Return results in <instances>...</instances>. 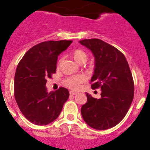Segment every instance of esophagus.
Masks as SVG:
<instances>
[{
	"mask_svg": "<svg viewBox=\"0 0 150 150\" xmlns=\"http://www.w3.org/2000/svg\"><path fill=\"white\" fill-rule=\"evenodd\" d=\"M77 93H78V92H75V91H70V92H69V94L72 95V96H74V95H76Z\"/></svg>",
	"mask_w": 150,
	"mask_h": 150,
	"instance_id": "1",
	"label": "esophagus"
}]
</instances>
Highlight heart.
<instances>
[{
    "instance_id": "obj_1",
    "label": "heart",
    "mask_w": 150,
    "mask_h": 150,
    "mask_svg": "<svg viewBox=\"0 0 150 150\" xmlns=\"http://www.w3.org/2000/svg\"><path fill=\"white\" fill-rule=\"evenodd\" d=\"M72 56L75 61L80 63L82 61H86L87 55L86 52L81 50H75L72 52ZM86 80V77L83 75H78L75 76L69 77L64 80V84L67 87L70 88L72 89H78L80 83H83Z\"/></svg>"
}]
</instances>
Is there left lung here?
I'll return each mask as SVG.
<instances>
[{"label": "left lung", "mask_w": 150, "mask_h": 150, "mask_svg": "<svg viewBox=\"0 0 150 150\" xmlns=\"http://www.w3.org/2000/svg\"><path fill=\"white\" fill-rule=\"evenodd\" d=\"M79 43L95 58L91 87L101 90L98 99L86 94L81 115L92 128L110 129L125 117L133 100L134 83L128 62L122 52L100 39H85Z\"/></svg>", "instance_id": "obj_1"}]
</instances>
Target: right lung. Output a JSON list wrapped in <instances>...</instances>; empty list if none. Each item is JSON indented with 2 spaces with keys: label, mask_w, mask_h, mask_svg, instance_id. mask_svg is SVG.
<instances>
[{
  "label": "right lung",
  "mask_w": 150,
  "mask_h": 150,
  "mask_svg": "<svg viewBox=\"0 0 150 150\" xmlns=\"http://www.w3.org/2000/svg\"><path fill=\"white\" fill-rule=\"evenodd\" d=\"M72 40L42 42L30 49L18 64L15 75V98L18 106L31 123L47 125L58 117L69 96L61 87L47 92V78L56 72L58 57Z\"/></svg>",
  "instance_id": "add662e5"
}]
</instances>
